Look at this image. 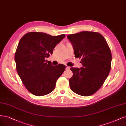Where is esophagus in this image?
Segmentation results:
<instances>
[{"instance_id": "34e87169", "label": "esophagus", "mask_w": 126, "mask_h": 126, "mask_svg": "<svg viewBox=\"0 0 126 126\" xmlns=\"http://www.w3.org/2000/svg\"><path fill=\"white\" fill-rule=\"evenodd\" d=\"M66 69H70V67L67 66H66Z\"/></svg>"}]
</instances>
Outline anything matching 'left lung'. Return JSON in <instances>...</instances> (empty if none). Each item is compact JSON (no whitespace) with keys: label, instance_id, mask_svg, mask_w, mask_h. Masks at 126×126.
Segmentation results:
<instances>
[{"label":"left lung","instance_id":"1","mask_svg":"<svg viewBox=\"0 0 126 126\" xmlns=\"http://www.w3.org/2000/svg\"><path fill=\"white\" fill-rule=\"evenodd\" d=\"M72 44L75 57L81 58L83 67H71L73 76L69 79L71 90L81 96L94 94L108 77L111 68V54L101 34L83 31L67 36Z\"/></svg>","mask_w":126,"mask_h":126}]
</instances>
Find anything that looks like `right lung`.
Returning <instances> with one entry per match:
<instances>
[{
  "mask_svg": "<svg viewBox=\"0 0 126 126\" xmlns=\"http://www.w3.org/2000/svg\"><path fill=\"white\" fill-rule=\"evenodd\" d=\"M64 34L53 36L44 33L29 32L21 38L15 53L16 71L25 88L32 94L40 96L51 93L66 66H53L45 60L53 54L56 45Z\"/></svg>",
  "mask_w": 126,
  "mask_h": 126,
  "instance_id": "add662e5",
  "label": "right lung"
}]
</instances>
